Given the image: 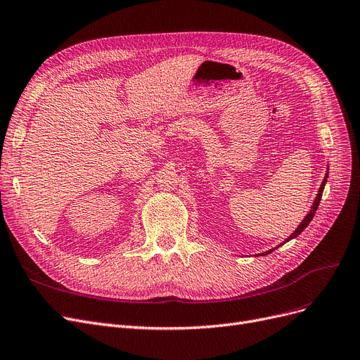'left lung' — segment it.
<instances>
[{
  "label": "left lung",
  "instance_id": "8db88e82",
  "mask_svg": "<svg viewBox=\"0 0 360 360\" xmlns=\"http://www.w3.org/2000/svg\"><path fill=\"white\" fill-rule=\"evenodd\" d=\"M326 178H328V176H325V179H323V182H322V185H321V188H319V193H317V197H316V200H314V205H313V209H311V212H310V214H309L307 217H305V218H304V221H302V222L298 225V229H297L294 233H292V234L289 236V238H288L286 242H289L290 238H294V237H297L298 234H301V233L304 231V229L307 227V225L311 222V219H313V217H314V214H316V210H317V207H319V203H321V198H322V193H323V187H325ZM281 246H282V245H281ZM273 250H274V249H271V250H269V252H265L264 255L271 254Z\"/></svg>",
  "mask_w": 360,
  "mask_h": 360
}]
</instances>
